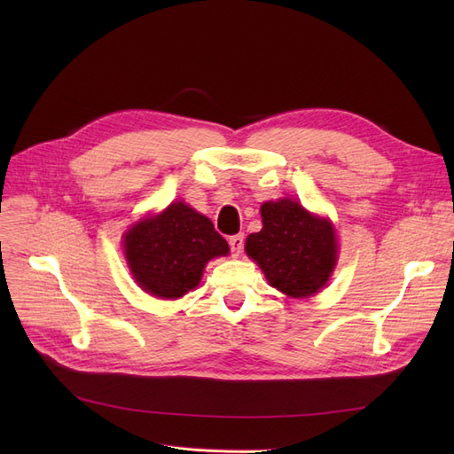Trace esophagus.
<instances>
[{
	"mask_svg": "<svg viewBox=\"0 0 454 454\" xmlns=\"http://www.w3.org/2000/svg\"><path fill=\"white\" fill-rule=\"evenodd\" d=\"M229 246H231V254L235 255V257H239L242 254V250H244V235L231 237L229 239Z\"/></svg>",
	"mask_w": 454,
	"mask_h": 454,
	"instance_id": "34e87169",
	"label": "esophagus"
}]
</instances>
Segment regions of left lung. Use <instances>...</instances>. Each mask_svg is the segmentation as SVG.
<instances>
[{"mask_svg":"<svg viewBox=\"0 0 454 454\" xmlns=\"http://www.w3.org/2000/svg\"><path fill=\"white\" fill-rule=\"evenodd\" d=\"M263 229L246 239V254L278 292L305 299L318 294L337 265L332 222L292 199L263 202Z\"/></svg>","mask_w":454,"mask_h":454,"instance_id":"1","label":"left lung"}]
</instances>
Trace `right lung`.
<instances>
[{"mask_svg": "<svg viewBox=\"0 0 454 454\" xmlns=\"http://www.w3.org/2000/svg\"><path fill=\"white\" fill-rule=\"evenodd\" d=\"M125 257L144 292L177 299L195 290L210 259L227 255L229 244L208 217L185 202L136 222L125 232Z\"/></svg>", "mask_w": 454, "mask_h": 454, "instance_id": "1", "label": "right lung"}]
</instances>
